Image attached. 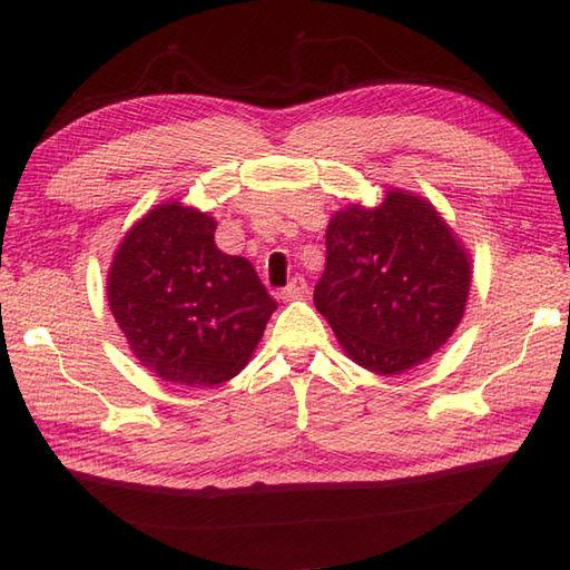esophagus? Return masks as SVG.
<instances>
[{"label":"esophagus","instance_id":"34e87169","mask_svg":"<svg viewBox=\"0 0 570 570\" xmlns=\"http://www.w3.org/2000/svg\"><path fill=\"white\" fill-rule=\"evenodd\" d=\"M306 296H308V282L304 276H294L282 292L284 301H296V298H306Z\"/></svg>","mask_w":570,"mask_h":570}]
</instances>
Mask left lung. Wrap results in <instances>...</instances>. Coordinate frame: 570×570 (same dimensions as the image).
<instances>
[{"label":"left lung","mask_w":570,"mask_h":570,"mask_svg":"<svg viewBox=\"0 0 570 570\" xmlns=\"http://www.w3.org/2000/svg\"><path fill=\"white\" fill-rule=\"evenodd\" d=\"M470 282V254L441 213L390 188L374 208L353 203L331 217L313 301L350 360L392 377L448 343Z\"/></svg>","instance_id":"1"}]
</instances>
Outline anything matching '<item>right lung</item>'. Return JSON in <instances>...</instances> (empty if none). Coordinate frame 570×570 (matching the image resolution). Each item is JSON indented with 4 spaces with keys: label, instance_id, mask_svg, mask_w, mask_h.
Masks as SVG:
<instances>
[{
    "label": "right lung",
    "instance_id": "right-lung-1",
    "mask_svg": "<svg viewBox=\"0 0 570 570\" xmlns=\"http://www.w3.org/2000/svg\"><path fill=\"white\" fill-rule=\"evenodd\" d=\"M215 217L166 200L129 227L107 274V304L154 377L215 386L247 367L276 301L245 257L215 245Z\"/></svg>",
    "mask_w": 570,
    "mask_h": 570
}]
</instances>
